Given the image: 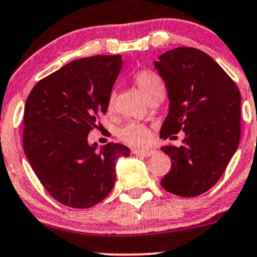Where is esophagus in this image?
<instances>
[{"label":"esophagus","instance_id":"34e87169","mask_svg":"<svg viewBox=\"0 0 257 257\" xmlns=\"http://www.w3.org/2000/svg\"><path fill=\"white\" fill-rule=\"evenodd\" d=\"M132 152H133L134 155H140V156L149 157L152 156L154 154H156V150H154V149H133Z\"/></svg>","mask_w":257,"mask_h":257}]
</instances>
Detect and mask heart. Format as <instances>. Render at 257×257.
Wrapping results in <instances>:
<instances>
[{
  "instance_id": "obj_1",
  "label": "heart",
  "mask_w": 257,
  "mask_h": 257,
  "mask_svg": "<svg viewBox=\"0 0 257 257\" xmlns=\"http://www.w3.org/2000/svg\"><path fill=\"white\" fill-rule=\"evenodd\" d=\"M134 83L137 84L140 91L145 95L148 100H150L151 97H154L159 92H165V87H163L161 79L151 70H140V72H138L134 77ZM114 98L115 95L112 91L109 94L108 100H107L108 109H112L114 107ZM118 137L128 145L143 146L146 145L150 140V131H149L145 124L139 122H129L119 129Z\"/></svg>"
}]
</instances>
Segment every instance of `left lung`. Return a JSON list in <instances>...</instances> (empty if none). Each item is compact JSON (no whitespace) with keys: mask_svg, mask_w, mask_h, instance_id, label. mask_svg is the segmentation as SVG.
I'll return each instance as SVG.
<instances>
[{"mask_svg":"<svg viewBox=\"0 0 257 257\" xmlns=\"http://www.w3.org/2000/svg\"><path fill=\"white\" fill-rule=\"evenodd\" d=\"M155 67L170 97L161 138L185 133L184 145L161 149L172 160L161 185L178 196L201 195L218 182L238 148L240 91L212 57L194 47L167 51Z\"/></svg>","mask_w":257,"mask_h":257,"instance_id":"obj_1","label":"left lung"}]
</instances>
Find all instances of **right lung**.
<instances>
[{"instance_id": "obj_1", "label": "right lung", "mask_w": 257, "mask_h": 257, "mask_svg": "<svg viewBox=\"0 0 257 257\" xmlns=\"http://www.w3.org/2000/svg\"><path fill=\"white\" fill-rule=\"evenodd\" d=\"M122 67L120 56L80 58L36 83L24 108V152L42 187L62 205L87 208L102 201L115 180L122 144L96 151L87 135L107 112Z\"/></svg>"}]
</instances>
